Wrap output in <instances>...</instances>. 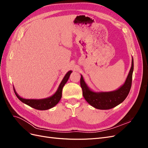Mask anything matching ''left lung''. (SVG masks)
Segmentation results:
<instances>
[{"label":"left lung","mask_w":148,"mask_h":148,"mask_svg":"<svg viewBox=\"0 0 148 148\" xmlns=\"http://www.w3.org/2000/svg\"><path fill=\"white\" fill-rule=\"evenodd\" d=\"M133 59L132 66L126 80L123 85L116 90L108 92H96L88 87L81 75L80 85L82 88L83 96L89 104L97 109L107 110L112 109L121 104L127 97L130 91L133 71Z\"/></svg>","instance_id":"left-lung-1"}]
</instances>
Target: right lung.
I'll list each match as a JSON object with an SVG mask.
<instances>
[{
	"label": "right lung",
	"instance_id": "obj_1",
	"mask_svg": "<svg viewBox=\"0 0 148 148\" xmlns=\"http://www.w3.org/2000/svg\"><path fill=\"white\" fill-rule=\"evenodd\" d=\"M72 73V71L70 70L66 73L65 77H64L63 79L62 80L61 83L59 84V86L58 88L57 91L53 94V95L50 97L44 98V99H24V98L20 97L15 91V88L13 87V90L15 93V95L16 97L18 98V99L21 101L24 104L28 105L35 109L44 110H47L51 108H52L57 105L59 102L60 101L61 97H62V89L64 86V85L68 81V79L70 77V74Z\"/></svg>",
	"mask_w": 148,
	"mask_h": 148
}]
</instances>
